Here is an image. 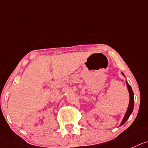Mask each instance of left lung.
I'll return each mask as SVG.
<instances>
[{
  "label": "left lung",
  "mask_w": 148,
  "mask_h": 148,
  "mask_svg": "<svg viewBox=\"0 0 148 148\" xmlns=\"http://www.w3.org/2000/svg\"><path fill=\"white\" fill-rule=\"evenodd\" d=\"M123 75V73H122ZM126 85H127V88H128V90H129V96H130V101H129V107H128V109H127V111H126V115H125L124 118H123V121H122L121 123V125H123V123H125V122L126 121L129 119V116H130V115L132 114V111H133V109H134V93H133V91H132V87L129 86V84H128L127 81H126Z\"/></svg>",
  "instance_id": "8db88e82"
}]
</instances>
